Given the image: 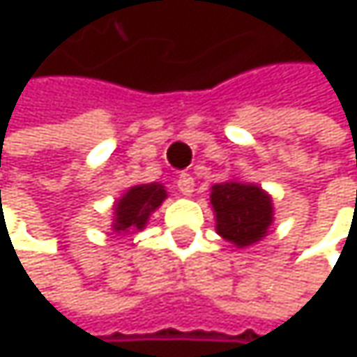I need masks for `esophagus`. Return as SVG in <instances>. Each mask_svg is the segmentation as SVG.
Instances as JSON below:
<instances>
[{
	"label": "esophagus",
	"mask_w": 357,
	"mask_h": 357,
	"mask_svg": "<svg viewBox=\"0 0 357 357\" xmlns=\"http://www.w3.org/2000/svg\"><path fill=\"white\" fill-rule=\"evenodd\" d=\"M178 190L181 192V196H192V192H194V178L188 176V174L179 176Z\"/></svg>",
	"instance_id": "34e87169"
}]
</instances>
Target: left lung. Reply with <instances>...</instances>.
I'll list each match as a JSON object with an SVG mask.
<instances>
[{"mask_svg": "<svg viewBox=\"0 0 357 357\" xmlns=\"http://www.w3.org/2000/svg\"><path fill=\"white\" fill-rule=\"evenodd\" d=\"M217 234L236 248L258 244L275 221L273 196L258 183L227 179L211 188Z\"/></svg>", "mask_w": 357, "mask_h": 357, "instance_id": "8db88e82", "label": "left lung"}]
</instances>
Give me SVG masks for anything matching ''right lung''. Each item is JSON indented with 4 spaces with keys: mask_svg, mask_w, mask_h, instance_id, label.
<instances>
[{
    "mask_svg": "<svg viewBox=\"0 0 357 357\" xmlns=\"http://www.w3.org/2000/svg\"><path fill=\"white\" fill-rule=\"evenodd\" d=\"M167 198V190L163 183H138L128 188L115 202H113V221L111 229L117 236L142 231L151 219V215L163 204Z\"/></svg>",
    "mask_w": 357,
    "mask_h": 357,
    "instance_id": "obj_1",
    "label": "right lung"
}]
</instances>
